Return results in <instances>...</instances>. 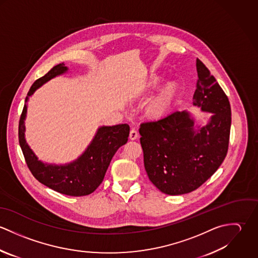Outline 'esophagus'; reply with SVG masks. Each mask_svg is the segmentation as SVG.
I'll use <instances>...</instances> for the list:
<instances>
[{
  "label": "esophagus",
  "mask_w": 258,
  "mask_h": 258,
  "mask_svg": "<svg viewBox=\"0 0 258 258\" xmlns=\"http://www.w3.org/2000/svg\"><path fill=\"white\" fill-rule=\"evenodd\" d=\"M129 138H130L131 140H136V139L138 138V132H137L136 130L132 129V130L130 131V134H129Z\"/></svg>",
  "instance_id": "esophagus-1"
}]
</instances>
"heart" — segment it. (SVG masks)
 Instances as JSON below:
<instances>
[{"label":"heart","mask_w":258,"mask_h":258,"mask_svg":"<svg viewBox=\"0 0 258 258\" xmlns=\"http://www.w3.org/2000/svg\"><path fill=\"white\" fill-rule=\"evenodd\" d=\"M159 81L158 77H153L151 80V83L153 85H156ZM177 85L175 82H169L166 84V86L162 89V91L156 96L153 101L151 102L149 106V110L153 115H160L166 109L169 101L173 97L175 91H176Z\"/></svg>","instance_id":"b5f03b06"}]
</instances>
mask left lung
Returning <instances> with one entry per match:
<instances>
[{"label":"left lung","instance_id":"obj_1","mask_svg":"<svg viewBox=\"0 0 258 258\" xmlns=\"http://www.w3.org/2000/svg\"><path fill=\"white\" fill-rule=\"evenodd\" d=\"M192 105L211 113L206 125L187 110L176 111L140 125L144 166L162 192L177 196L197 189L223 162L229 141L231 110L227 96L207 67L197 59Z\"/></svg>","mask_w":258,"mask_h":258}]
</instances>
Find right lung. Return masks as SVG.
<instances>
[{"label": "right lung", "mask_w": 258, "mask_h": 258, "mask_svg": "<svg viewBox=\"0 0 258 258\" xmlns=\"http://www.w3.org/2000/svg\"><path fill=\"white\" fill-rule=\"evenodd\" d=\"M68 72L69 68L64 63H59L34 82L26 97L20 118L19 142L29 169L39 183L67 196L81 197L93 192L102 183L116 151L128 141L130 127L128 124L100 126L85 151L73 162L56 165L38 160L25 137L27 103L44 83Z\"/></svg>", "instance_id": "add662e5"}]
</instances>
